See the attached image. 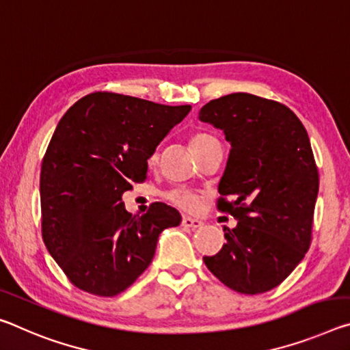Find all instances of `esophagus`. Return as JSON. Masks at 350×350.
Listing matches in <instances>:
<instances>
[{"instance_id": "34e87169", "label": "esophagus", "mask_w": 350, "mask_h": 350, "mask_svg": "<svg viewBox=\"0 0 350 350\" xmlns=\"http://www.w3.org/2000/svg\"><path fill=\"white\" fill-rule=\"evenodd\" d=\"M182 226L190 227V229H198V227H202L204 223L198 218H191V216H184V218H182Z\"/></svg>"}]
</instances>
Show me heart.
<instances>
[{"label":"heart","mask_w":350,"mask_h":350,"mask_svg":"<svg viewBox=\"0 0 350 350\" xmlns=\"http://www.w3.org/2000/svg\"><path fill=\"white\" fill-rule=\"evenodd\" d=\"M210 137L207 134H196L191 137V148L193 151H195L196 148H199L201 145H204L205 142H208ZM151 160L154 162L155 160V155H152ZM170 199L173 201L176 205H179L182 208H187V210H196L199 207V198L196 195H193L190 191H185V190H174L170 193Z\"/></svg>","instance_id":"b5f03b06"}]
</instances>
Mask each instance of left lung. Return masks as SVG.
<instances>
[{"mask_svg": "<svg viewBox=\"0 0 350 350\" xmlns=\"http://www.w3.org/2000/svg\"><path fill=\"white\" fill-rule=\"evenodd\" d=\"M199 120L230 143L218 208L238 221L234 229L224 227L227 241L204 263L234 291L273 290L312 241L319 176L307 131L286 105L249 93L213 99Z\"/></svg>", "mask_w": 350, "mask_h": 350, "instance_id": "8db88e82", "label": "left lung"}]
</instances>
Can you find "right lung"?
<instances>
[{
  "mask_svg": "<svg viewBox=\"0 0 350 350\" xmlns=\"http://www.w3.org/2000/svg\"><path fill=\"white\" fill-rule=\"evenodd\" d=\"M190 110L96 92L60 118L42 162V235L79 290L120 295L152 262L160 234L180 224L163 202L132 216L121 196L146 179L148 159Z\"/></svg>",
  "mask_w": 350,
  "mask_h": 350,
  "instance_id": "add662e5",
  "label": "right lung"
}]
</instances>
